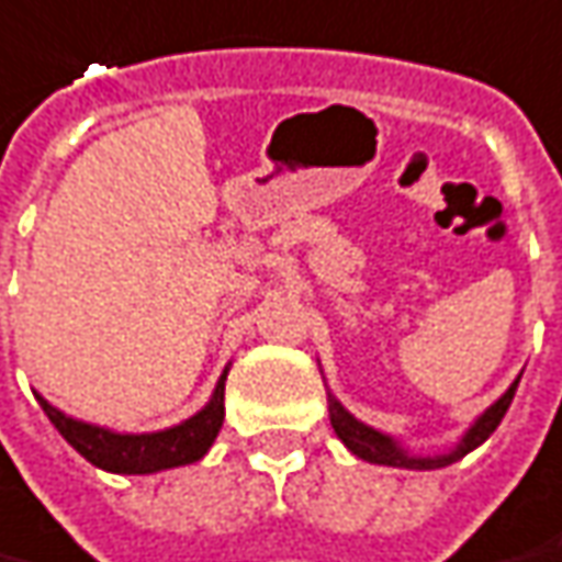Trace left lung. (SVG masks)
<instances>
[{
    "label": "left lung",
    "mask_w": 562,
    "mask_h": 562,
    "mask_svg": "<svg viewBox=\"0 0 562 562\" xmlns=\"http://www.w3.org/2000/svg\"><path fill=\"white\" fill-rule=\"evenodd\" d=\"M517 383H520V376H514L512 386L502 392L499 398L490 404L484 414L474 417V423L462 431V438H459L457 445L450 447V450H441V453H411L398 438H392L386 431L374 429V426H368L362 419L352 417L347 407L331 395V390H328V419H331L335 435L344 441V447H347L352 457L364 459V462H374V465L411 469V472H431V469H445V465L457 462V459H462L465 453H472L474 447L484 445L486 438H490V435L496 431V426L502 423L505 411L512 407Z\"/></svg>",
    "instance_id": "1"
}]
</instances>
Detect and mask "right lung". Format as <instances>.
Masks as SVG:
<instances>
[{"label":"right lung","mask_w":562,"mask_h":562,"mask_svg":"<svg viewBox=\"0 0 562 562\" xmlns=\"http://www.w3.org/2000/svg\"><path fill=\"white\" fill-rule=\"evenodd\" d=\"M227 371H231V364H225L210 402L203 404L198 414H191L170 429L158 431H115L109 426L85 423V419L63 414L60 407H54L38 392H35V402L42 404V411L48 414L54 429L60 431L90 465L112 474H155L179 469V465H191V462L206 457V450L213 447L215 435L225 423Z\"/></svg>","instance_id":"right-lung-1"}]
</instances>
